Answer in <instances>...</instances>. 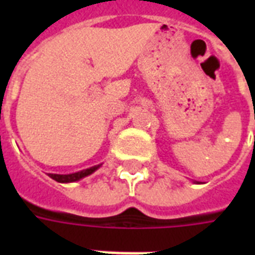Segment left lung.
<instances>
[{"instance_id":"left-lung-1","label":"left lung","mask_w":255,"mask_h":255,"mask_svg":"<svg viewBox=\"0 0 255 255\" xmlns=\"http://www.w3.org/2000/svg\"><path fill=\"white\" fill-rule=\"evenodd\" d=\"M196 184H200V182H196Z\"/></svg>"}]
</instances>
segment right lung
Wrapping results in <instances>:
<instances>
[{
  "label": "right lung",
  "instance_id": "right-lung-1",
  "mask_svg": "<svg viewBox=\"0 0 255 255\" xmlns=\"http://www.w3.org/2000/svg\"><path fill=\"white\" fill-rule=\"evenodd\" d=\"M100 165H94L91 168H87V169L79 170V172H75V173H69V174H57V173H49V177H51L53 180L58 182H62V184H67V182H75L79 181L82 178L87 177L90 174H92L96 169H99Z\"/></svg>",
  "mask_w": 255,
  "mask_h": 255
}]
</instances>
